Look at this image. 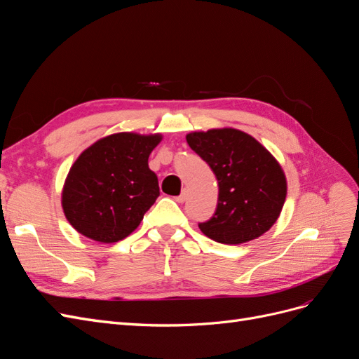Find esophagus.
Instances as JSON below:
<instances>
[{
  "mask_svg": "<svg viewBox=\"0 0 359 359\" xmlns=\"http://www.w3.org/2000/svg\"><path fill=\"white\" fill-rule=\"evenodd\" d=\"M186 198H187V196H186V193H181L180 196H177V198H175V201H177L178 203H182L184 201H186Z\"/></svg>",
  "mask_w": 359,
  "mask_h": 359,
  "instance_id": "34e87169",
  "label": "esophagus"
}]
</instances>
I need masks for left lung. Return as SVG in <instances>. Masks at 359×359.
Instances as JSON below:
<instances>
[{
	"instance_id": "8db88e82",
	"label": "left lung",
	"mask_w": 359,
	"mask_h": 359,
	"mask_svg": "<svg viewBox=\"0 0 359 359\" xmlns=\"http://www.w3.org/2000/svg\"><path fill=\"white\" fill-rule=\"evenodd\" d=\"M219 181L217 210L199 223L222 244H243L271 229L283 208L287 182L280 163L257 140L236 128H212L186 136Z\"/></svg>"
}]
</instances>
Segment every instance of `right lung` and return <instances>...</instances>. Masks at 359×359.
Segmentation results:
<instances>
[{"label": "right lung", "instance_id": "add662e5", "mask_svg": "<svg viewBox=\"0 0 359 359\" xmlns=\"http://www.w3.org/2000/svg\"><path fill=\"white\" fill-rule=\"evenodd\" d=\"M161 135L115 133L76 158L61 193L62 211L81 235L118 243L132 233L158 198L148 157Z\"/></svg>", "mask_w": 359, "mask_h": 359}]
</instances>
